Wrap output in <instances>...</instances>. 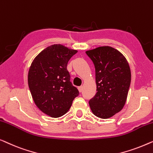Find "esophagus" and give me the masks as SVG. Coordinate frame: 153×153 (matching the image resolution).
Listing matches in <instances>:
<instances>
[{"mask_svg": "<svg viewBox=\"0 0 153 153\" xmlns=\"http://www.w3.org/2000/svg\"><path fill=\"white\" fill-rule=\"evenodd\" d=\"M82 89H83V87H82V86H80V87H78V90H79V92L82 91Z\"/></svg>", "mask_w": 153, "mask_h": 153, "instance_id": "34e87169", "label": "esophagus"}]
</instances>
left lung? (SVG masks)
I'll list each match as a JSON object with an SVG mask.
<instances>
[{"instance_id":"1","label":"left lung","mask_w":153,"mask_h":153,"mask_svg":"<svg viewBox=\"0 0 153 153\" xmlns=\"http://www.w3.org/2000/svg\"><path fill=\"white\" fill-rule=\"evenodd\" d=\"M96 69V95L89 100L92 112L109 119L126 104L131 82V71L126 58L117 49L100 46L86 51Z\"/></svg>"}]
</instances>
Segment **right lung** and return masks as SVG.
Instances as JSON below:
<instances>
[{"instance_id": "1", "label": "right lung", "mask_w": 153, "mask_h": 153, "mask_svg": "<svg viewBox=\"0 0 153 153\" xmlns=\"http://www.w3.org/2000/svg\"><path fill=\"white\" fill-rule=\"evenodd\" d=\"M77 51L54 44L34 58L28 71L30 91L36 107L53 118L65 114L79 91L70 81L67 64Z\"/></svg>"}]
</instances>
